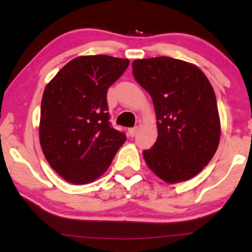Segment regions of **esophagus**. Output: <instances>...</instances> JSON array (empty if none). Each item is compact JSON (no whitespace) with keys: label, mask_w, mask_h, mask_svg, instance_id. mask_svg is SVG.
<instances>
[{"label":"esophagus","mask_w":252,"mask_h":252,"mask_svg":"<svg viewBox=\"0 0 252 252\" xmlns=\"http://www.w3.org/2000/svg\"><path fill=\"white\" fill-rule=\"evenodd\" d=\"M137 131H138V126L130 127V129H129V135H130V137H134L135 133H137Z\"/></svg>","instance_id":"1"}]
</instances>
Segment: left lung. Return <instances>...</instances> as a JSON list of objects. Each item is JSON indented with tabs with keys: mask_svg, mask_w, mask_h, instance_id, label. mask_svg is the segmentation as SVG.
<instances>
[{
	"mask_svg": "<svg viewBox=\"0 0 252 252\" xmlns=\"http://www.w3.org/2000/svg\"><path fill=\"white\" fill-rule=\"evenodd\" d=\"M133 76L153 98L158 137L143 151L149 168L175 184L196 176L217 151L221 125L217 98L204 73L170 57L135 59Z\"/></svg>",
	"mask_w": 252,
	"mask_h": 252,
	"instance_id": "left-lung-1",
	"label": "left lung"
}]
</instances>
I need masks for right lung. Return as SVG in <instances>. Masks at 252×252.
<instances>
[{"label":"right lung","instance_id":"1","mask_svg":"<svg viewBox=\"0 0 252 252\" xmlns=\"http://www.w3.org/2000/svg\"><path fill=\"white\" fill-rule=\"evenodd\" d=\"M129 59L81 56L47 84L39 139L56 173L71 184L94 182L109 168L126 137L111 126L106 94Z\"/></svg>","mask_w":252,"mask_h":252}]
</instances>
